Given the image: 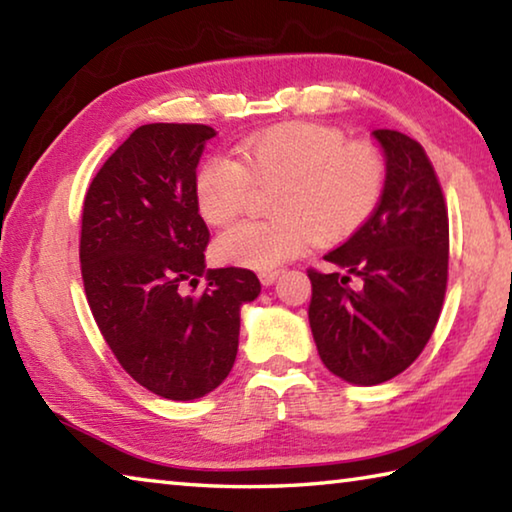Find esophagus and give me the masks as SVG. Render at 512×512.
Listing matches in <instances>:
<instances>
[{
  "label": "esophagus",
  "mask_w": 512,
  "mask_h": 512,
  "mask_svg": "<svg viewBox=\"0 0 512 512\" xmlns=\"http://www.w3.org/2000/svg\"><path fill=\"white\" fill-rule=\"evenodd\" d=\"M280 273L282 271H262V273H259V280H262V284H266V287H268V284H273L277 277H280Z\"/></svg>",
  "instance_id": "1"
}]
</instances>
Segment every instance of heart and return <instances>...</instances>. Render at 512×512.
Returning a JSON list of instances; mask_svg holds the SVG:
<instances>
[{
	"label": "heart",
	"mask_w": 512,
	"mask_h": 512,
	"mask_svg": "<svg viewBox=\"0 0 512 512\" xmlns=\"http://www.w3.org/2000/svg\"><path fill=\"white\" fill-rule=\"evenodd\" d=\"M237 160L212 155L196 171L194 201L205 223L230 225L253 187L275 185L268 221H246L214 241L221 262L273 271L314 239L336 244L377 210L386 162L375 144L348 140L334 126L280 124L237 144Z\"/></svg>",
	"instance_id": "1"
}]
</instances>
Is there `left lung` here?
I'll return each instance as SVG.
<instances>
[{"label":"left lung","mask_w":512,"mask_h":512,"mask_svg":"<svg viewBox=\"0 0 512 512\" xmlns=\"http://www.w3.org/2000/svg\"><path fill=\"white\" fill-rule=\"evenodd\" d=\"M386 153V187L370 219L327 253L343 268L311 280L309 325L336 377L375 386L420 357L447 291L449 216L427 151L391 128L372 133ZM352 276L361 288H350Z\"/></svg>","instance_id":"left-lung-1"}]
</instances>
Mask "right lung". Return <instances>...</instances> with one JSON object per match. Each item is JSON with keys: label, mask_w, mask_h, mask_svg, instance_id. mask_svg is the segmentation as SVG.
Instances as JSON below:
<instances>
[{"label": "right lung", "mask_w": 512, "mask_h": 512, "mask_svg": "<svg viewBox=\"0 0 512 512\" xmlns=\"http://www.w3.org/2000/svg\"><path fill=\"white\" fill-rule=\"evenodd\" d=\"M205 124H146L103 162L81 219V275L99 332L119 366L167 400H196L237 359L239 307L259 296L257 275L205 271L210 230L194 178ZM206 289L189 294L197 277Z\"/></svg>", "instance_id": "add662e5"}]
</instances>
